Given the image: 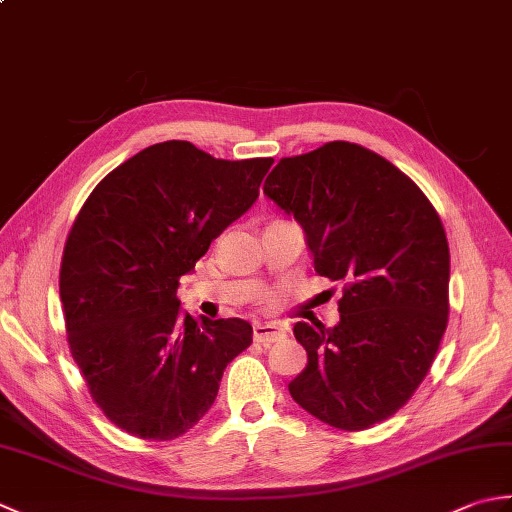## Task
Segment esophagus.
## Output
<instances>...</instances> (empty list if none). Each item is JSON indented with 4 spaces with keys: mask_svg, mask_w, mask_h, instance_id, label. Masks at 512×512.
<instances>
[{
    "mask_svg": "<svg viewBox=\"0 0 512 512\" xmlns=\"http://www.w3.org/2000/svg\"><path fill=\"white\" fill-rule=\"evenodd\" d=\"M253 339L257 343H264L270 345L275 341L286 339V328L281 323H257L253 328Z\"/></svg>",
    "mask_w": 512,
    "mask_h": 512,
    "instance_id": "1",
    "label": "esophagus"
}]
</instances>
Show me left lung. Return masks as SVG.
<instances>
[{"label":"left lung","mask_w":512,"mask_h":512,"mask_svg":"<svg viewBox=\"0 0 512 512\" xmlns=\"http://www.w3.org/2000/svg\"><path fill=\"white\" fill-rule=\"evenodd\" d=\"M264 193L301 224L314 270L343 281L334 328L295 325L308 365L290 396L330 427L369 429L413 396L447 330L440 215L398 167L345 140L281 158Z\"/></svg>","instance_id":"left-lung-1"}]
</instances>
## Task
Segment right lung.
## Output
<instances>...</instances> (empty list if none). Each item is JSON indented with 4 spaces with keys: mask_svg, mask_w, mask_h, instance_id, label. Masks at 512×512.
Instances as JSON below:
<instances>
[{
    "mask_svg": "<svg viewBox=\"0 0 512 512\" xmlns=\"http://www.w3.org/2000/svg\"><path fill=\"white\" fill-rule=\"evenodd\" d=\"M273 158L220 160L187 140L151 145L96 184L63 248L72 358L118 429L173 440L211 409L244 319H193L180 277L259 195Z\"/></svg>",
    "mask_w": 512,
    "mask_h": 512,
    "instance_id": "obj_1",
    "label": "right lung"
}]
</instances>
